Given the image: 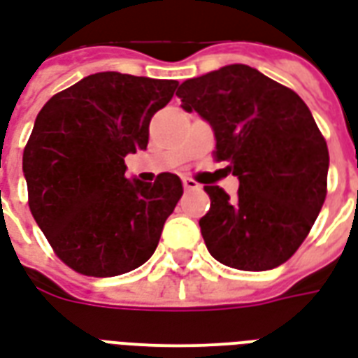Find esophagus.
Segmentation results:
<instances>
[{
	"label": "esophagus",
	"instance_id": "34e87169",
	"mask_svg": "<svg viewBox=\"0 0 358 358\" xmlns=\"http://www.w3.org/2000/svg\"><path fill=\"white\" fill-rule=\"evenodd\" d=\"M182 182H184V187H186L187 192H193V189H199V184H197V182H195V180H192V178H184L182 180Z\"/></svg>",
	"mask_w": 358,
	"mask_h": 358
}]
</instances>
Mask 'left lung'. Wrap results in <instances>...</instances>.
Returning a JSON list of instances; mask_svg holds the SVG:
<instances>
[{
	"label": "left lung",
	"instance_id": "obj_1",
	"mask_svg": "<svg viewBox=\"0 0 358 358\" xmlns=\"http://www.w3.org/2000/svg\"><path fill=\"white\" fill-rule=\"evenodd\" d=\"M176 96L213 127L216 159L239 178L229 199L205 186L199 220L213 258L243 271H266L292 256L327 197L328 148L306 102L246 64L186 79Z\"/></svg>",
	"mask_w": 358,
	"mask_h": 358
}]
</instances>
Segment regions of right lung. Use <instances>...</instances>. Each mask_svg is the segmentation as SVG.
<instances>
[{
	"mask_svg": "<svg viewBox=\"0 0 358 358\" xmlns=\"http://www.w3.org/2000/svg\"><path fill=\"white\" fill-rule=\"evenodd\" d=\"M174 79L87 76L41 108L22 155L34 218L66 266L91 277L129 273L152 258L182 197L176 174L129 180L125 157L145 150L153 113Z\"/></svg>",
	"mask_w": 358,
	"mask_h": 358,
	"instance_id": "add662e5",
	"label": "right lung"
}]
</instances>
